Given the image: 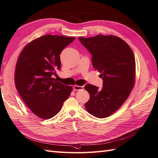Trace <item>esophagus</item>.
I'll return each mask as SVG.
<instances>
[{"label":"esophagus","instance_id":"esophagus-1","mask_svg":"<svg viewBox=\"0 0 158 158\" xmlns=\"http://www.w3.org/2000/svg\"><path fill=\"white\" fill-rule=\"evenodd\" d=\"M73 89H74V90H75V91H79V90H81V89H83L84 87L75 85H74V87H73Z\"/></svg>","mask_w":158,"mask_h":158}]
</instances>
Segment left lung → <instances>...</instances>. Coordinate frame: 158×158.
Here are the masks:
<instances>
[{
  "mask_svg": "<svg viewBox=\"0 0 158 158\" xmlns=\"http://www.w3.org/2000/svg\"><path fill=\"white\" fill-rule=\"evenodd\" d=\"M78 39L91 54L93 67L103 79L101 89L91 84L84 87L90 96L85 109L95 117L106 118L120 108L135 85L133 52L126 42L112 35Z\"/></svg>",
  "mask_w": 158,
  "mask_h": 158,
  "instance_id": "left-lung-1",
  "label": "left lung"
}]
</instances>
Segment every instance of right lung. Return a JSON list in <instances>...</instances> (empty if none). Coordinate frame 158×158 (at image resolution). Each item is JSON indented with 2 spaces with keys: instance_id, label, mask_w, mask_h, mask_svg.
Instances as JSON below:
<instances>
[{
  "instance_id": "add662e5",
  "label": "right lung",
  "mask_w": 158,
  "mask_h": 158,
  "mask_svg": "<svg viewBox=\"0 0 158 158\" xmlns=\"http://www.w3.org/2000/svg\"><path fill=\"white\" fill-rule=\"evenodd\" d=\"M75 40L48 34L28 43L18 58L15 83L22 100L35 115L52 118L70 96L72 86L53 78L60 70V54Z\"/></svg>"
}]
</instances>
